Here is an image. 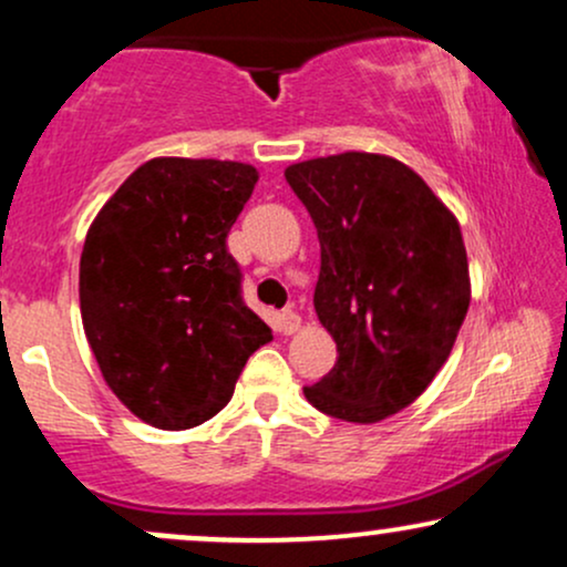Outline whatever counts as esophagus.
Here are the masks:
<instances>
[{"mask_svg": "<svg viewBox=\"0 0 567 567\" xmlns=\"http://www.w3.org/2000/svg\"><path fill=\"white\" fill-rule=\"evenodd\" d=\"M301 330V317L296 315V311H285V315H279V333L282 336H292Z\"/></svg>", "mask_w": 567, "mask_h": 567, "instance_id": "34e87169", "label": "esophagus"}]
</instances>
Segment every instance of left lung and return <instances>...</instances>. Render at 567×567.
<instances>
[{
    "label": "left lung",
    "mask_w": 567,
    "mask_h": 567,
    "mask_svg": "<svg viewBox=\"0 0 567 567\" xmlns=\"http://www.w3.org/2000/svg\"><path fill=\"white\" fill-rule=\"evenodd\" d=\"M320 239L315 311L336 365L306 400L349 424H379L426 392L472 301L458 218L386 154L343 152L285 171Z\"/></svg>",
    "instance_id": "1"
}]
</instances>
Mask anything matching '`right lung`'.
<instances>
[{"instance_id":"obj_1","label":"right lung","mask_w":567,"mask_h":567,"mask_svg":"<svg viewBox=\"0 0 567 567\" xmlns=\"http://www.w3.org/2000/svg\"><path fill=\"white\" fill-rule=\"evenodd\" d=\"M256 181L247 162L154 157L90 224L82 328L103 381L146 424H205L231 400L247 357L271 341L226 250Z\"/></svg>"}]
</instances>
